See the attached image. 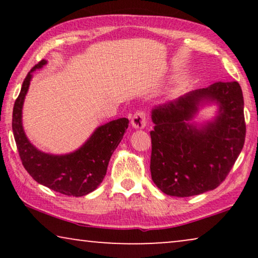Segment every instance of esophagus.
<instances>
[{
  "label": "esophagus",
  "instance_id": "34e87169",
  "mask_svg": "<svg viewBox=\"0 0 258 258\" xmlns=\"http://www.w3.org/2000/svg\"><path fill=\"white\" fill-rule=\"evenodd\" d=\"M147 122H148L147 112L143 111V110L135 112V114H134V116H133V118H132V125L135 129L144 128V126L147 125Z\"/></svg>",
  "mask_w": 258,
  "mask_h": 258
}]
</instances>
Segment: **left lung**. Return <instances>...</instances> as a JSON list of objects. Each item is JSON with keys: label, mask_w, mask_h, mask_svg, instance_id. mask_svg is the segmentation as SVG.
Here are the masks:
<instances>
[{"label": "left lung", "mask_w": 258, "mask_h": 258, "mask_svg": "<svg viewBox=\"0 0 258 258\" xmlns=\"http://www.w3.org/2000/svg\"><path fill=\"white\" fill-rule=\"evenodd\" d=\"M220 105L213 122L188 123L202 100ZM244 101L236 81L215 82L158 105L151 112V178L167 195L189 197L217 188L235 164L245 141Z\"/></svg>", "instance_id": "1"}]
</instances>
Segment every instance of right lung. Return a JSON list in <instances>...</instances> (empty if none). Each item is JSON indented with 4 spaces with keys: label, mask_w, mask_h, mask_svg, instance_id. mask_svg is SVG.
I'll return each instance as SVG.
<instances>
[{
    "label": "right lung",
    "mask_w": 258,
    "mask_h": 258,
    "mask_svg": "<svg viewBox=\"0 0 258 258\" xmlns=\"http://www.w3.org/2000/svg\"><path fill=\"white\" fill-rule=\"evenodd\" d=\"M45 63L42 59L28 73L14 104L13 133L17 151L24 169L37 183L67 196H84L103 181L111 155L128 129L129 119L118 118L98 126L90 139L72 154L57 156L37 150L24 134L22 107L31 74Z\"/></svg>",
    "instance_id": "obj_1"
}]
</instances>
